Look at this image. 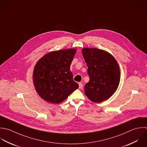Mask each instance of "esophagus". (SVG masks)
Instances as JSON below:
<instances>
[{
	"label": "esophagus",
	"mask_w": 147,
	"mask_h": 147,
	"mask_svg": "<svg viewBox=\"0 0 147 147\" xmlns=\"http://www.w3.org/2000/svg\"><path fill=\"white\" fill-rule=\"evenodd\" d=\"M78 84H79V88L81 89H82V88H83V85H82V84L81 83V82H80Z\"/></svg>",
	"instance_id": "obj_1"
}]
</instances>
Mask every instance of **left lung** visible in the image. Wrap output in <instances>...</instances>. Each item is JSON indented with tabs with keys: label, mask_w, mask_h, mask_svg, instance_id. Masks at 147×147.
<instances>
[{
	"label": "left lung",
	"mask_w": 147,
	"mask_h": 147,
	"mask_svg": "<svg viewBox=\"0 0 147 147\" xmlns=\"http://www.w3.org/2000/svg\"><path fill=\"white\" fill-rule=\"evenodd\" d=\"M82 53L89 77V82L85 85V93L92 101L101 102L110 98L119 86V64L113 55L101 49L84 48Z\"/></svg>",
	"instance_id": "8db88e82"
}]
</instances>
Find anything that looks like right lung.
<instances>
[{"label": "right lung", "instance_id": "right-lung-1", "mask_svg": "<svg viewBox=\"0 0 147 147\" xmlns=\"http://www.w3.org/2000/svg\"><path fill=\"white\" fill-rule=\"evenodd\" d=\"M76 53L74 49L51 51L42 57L35 65L34 85L44 100L59 104L78 88L70 70Z\"/></svg>", "mask_w": 147, "mask_h": 147}]
</instances>
